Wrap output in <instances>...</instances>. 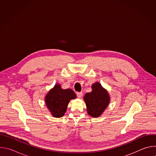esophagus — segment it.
Listing matches in <instances>:
<instances>
[{
	"instance_id": "esophagus-1",
	"label": "esophagus",
	"mask_w": 156,
	"mask_h": 156,
	"mask_svg": "<svg viewBox=\"0 0 156 156\" xmlns=\"http://www.w3.org/2000/svg\"><path fill=\"white\" fill-rule=\"evenodd\" d=\"M76 95L78 98H81L83 96V93L82 92H77Z\"/></svg>"
}]
</instances>
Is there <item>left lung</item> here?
Returning <instances> with one entry per match:
<instances>
[{
  "instance_id": "1",
  "label": "left lung",
  "mask_w": 156,
  "mask_h": 156,
  "mask_svg": "<svg viewBox=\"0 0 156 156\" xmlns=\"http://www.w3.org/2000/svg\"><path fill=\"white\" fill-rule=\"evenodd\" d=\"M92 91L85 94L83 99L86 103L87 114L94 118L100 117L108 107L110 98L108 91L101 83L93 84Z\"/></svg>"
}]
</instances>
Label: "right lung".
Returning a JSON list of instances; mask_svg holds the SVG:
<instances>
[{
  "instance_id": "obj_1",
  "label": "right lung",
  "mask_w": 156,
  "mask_h": 156,
  "mask_svg": "<svg viewBox=\"0 0 156 156\" xmlns=\"http://www.w3.org/2000/svg\"><path fill=\"white\" fill-rule=\"evenodd\" d=\"M76 98V95L70 89L63 90L60 84H55L45 96L46 105L51 115L60 118L65 115L69 102Z\"/></svg>"
}]
</instances>
